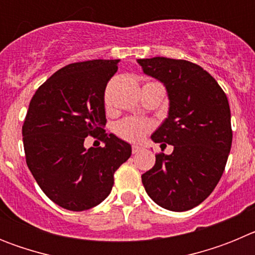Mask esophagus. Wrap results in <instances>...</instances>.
<instances>
[{
    "label": "esophagus",
    "mask_w": 255,
    "mask_h": 255,
    "mask_svg": "<svg viewBox=\"0 0 255 255\" xmlns=\"http://www.w3.org/2000/svg\"><path fill=\"white\" fill-rule=\"evenodd\" d=\"M140 149H141V148L139 147V145H132V148H131L132 154H136V153H139V152H140Z\"/></svg>",
    "instance_id": "esophagus-1"
}]
</instances>
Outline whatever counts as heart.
Returning <instances> with one entry per match:
<instances>
[{
    "label": "heart",
    "instance_id": "b5f03b06",
    "mask_svg": "<svg viewBox=\"0 0 255 255\" xmlns=\"http://www.w3.org/2000/svg\"><path fill=\"white\" fill-rule=\"evenodd\" d=\"M150 130V123L139 117H126L115 126L116 132L121 139L131 143H138Z\"/></svg>",
    "mask_w": 255,
    "mask_h": 255
}]
</instances>
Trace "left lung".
I'll return each instance as SVG.
<instances>
[{"label": "left lung", "mask_w": 255, "mask_h": 255, "mask_svg": "<svg viewBox=\"0 0 255 255\" xmlns=\"http://www.w3.org/2000/svg\"><path fill=\"white\" fill-rule=\"evenodd\" d=\"M138 62L166 85L170 98L168 117L152 139L173 145L170 155L155 154L141 182L162 208L189 211L211 194L226 167L233 144L229 100L216 79L190 61L153 57Z\"/></svg>", "instance_id": "obj_1"}]
</instances>
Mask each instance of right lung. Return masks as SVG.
I'll return each instance as SVG.
<instances>
[{
    "instance_id": "obj_1",
    "label": "right lung",
    "mask_w": 255,
    "mask_h": 255,
    "mask_svg": "<svg viewBox=\"0 0 255 255\" xmlns=\"http://www.w3.org/2000/svg\"><path fill=\"white\" fill-rule=\"evenodd\" d=\"M117 65L119 60H91L60 69L38 88L22 124L29 170L44 194L69 211L105 200L114 173L131 155L130 144L103 130L105 91ZM87 136L106 145L87 151Z\"/></svg>"
}]
</instances>
